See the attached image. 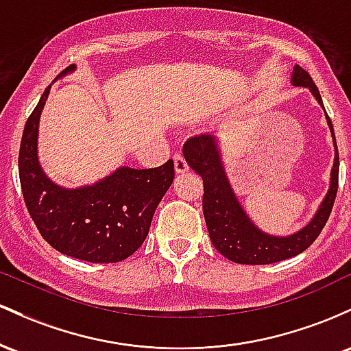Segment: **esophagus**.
<instances>
[{
  "label": "esophagus",
  "mask_w": 351,
  "mask_h": 351,
  "mask_svg": "<svg viewBox=\"0 0 351 351\" xmlns=\"http://www.w3.org/2000/svg\"><path fill=\"white\" fill-rule=\"evenodd\" d=\"M174 165H176L177 174H184V172L189 171V164H187L186 157L180 154V152L174 154Z\"/></svg>",
  "instance_id": "1"
}]
</instances>
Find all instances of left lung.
Listing matches in <instances>:
<instances>
[{"label":"left lung","mask_w":351,"mask_h":351,"mask_svg":"<svg viewBox=\"0 0 351 351\" xmlns=\"http://www.w3.org/2000/svg\"><path fill=\"white\" fill-rule=\"evenodd\" d=\"M292 82L295 86L310 88L318 102H322V96L318 88L315 86L308 73L302 68L293 69ZM328 125H333L330 117ZM335 141V134H333ZM184 157L187 164L202 177L204 180V195H202V210L206 217L207 230L210 235L212 243L223 257L235 263H245V265H267L285 261V258L295 257L308 249L317 240L320 232L324 230L330 212L333 208L335 197L338 191V169H340V159H338V147L335 141V162L332 169V184L326 194L325 200L318 208L312 222L305 228L290 237H271L263 234L254 223L250 222L245 212L239 206L234 192L227 182L226 172H223L217 145L212 136L202 134V136L191 137L184 144Z\"/></svg>","instance_id":"left-lung-1"}]
</instances>
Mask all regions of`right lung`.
Masks as SVG:
<instances>
[{"mask_svg":"<svg viewBox=\"0 0 351 351\" xmlns=\"http://www.w3.org/2000/svg\"><path fill=\"white\" fill-rule=\"evenodd\" d=\"M71 64L59 76L73 71ZM49 86L27 117L19 145V182L26 208L53 249L90 263H114L143 245L160 199L174 180V162L117 169L96 186L66 191L43 174L36 156L38 121Z\"/></svg>","mask_w":351,"mask_h":351,"instance_id":"right-lung-1","label":"right lung"}]
</instances>
